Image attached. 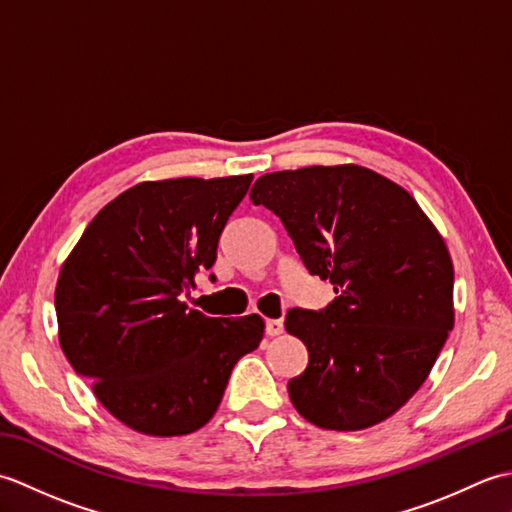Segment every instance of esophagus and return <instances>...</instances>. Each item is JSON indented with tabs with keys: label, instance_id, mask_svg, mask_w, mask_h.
<instances>
[{
	"label": "esophagus",
	"instance_id": "1",
	"mask_svg": "<svg viewBox=\"0 0 512 512\" xmlns=\"http://www.w3.org/2000/svg\"><path fill=\"white\" fill-rule=\"evenodd\" d=\"M281 332H284V323H281V319H266V334L268 336H279Z\"/></svg>",
	"mask_w": 512,
	"mask_h": 512
}]
</instances>
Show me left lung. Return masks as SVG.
Segmentation results:
<instances>
[{
	"mask_svg": "<svg viewBox=\"0 0 512 512\" xmlns=\"http://www.w3.org/2000/svg\"><path fill=\"white\" fill-rule=\"evenodd\" d=\"M250 202L279 217L308 273L336 292L321 310L286 314L308 347L288 380L292 405L321 429L387 420L453 330V264L436 226L405 189L356 165L266 173Z\"/></svg>",
	"mask_w": 512,
	"mask_h": 512,
	"instance_id": "left-lung-1",
	"label": "left lung"
}]
</instances>
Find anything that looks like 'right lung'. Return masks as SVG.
<instances>
[{
  "label": "right lung",
  "mask_w": 512,
  "mask_h": 512,
  "mask_svg": "<svg viewBox=\"0 0 512 512\" xmlns=\"http://www.w3.org/2000/svg\"><path fill=\"white\" fill-rule=\"evenodd\" d=\"M250 182H140L101 209L65 259L54 290L61 350L129 429L169 438L204 427L235 363L262 341L257 314L213 319L182 303L215 264Z\"/></svg>",
  "instance_id": "obj_1"
}]
</instances>
